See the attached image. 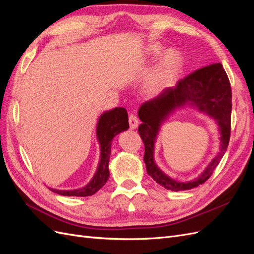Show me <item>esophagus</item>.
Instances as JSON below:
<instances>
[{
    "mask_svg": "<svg viewBox=\"0 0 254 254\" xmlns=\"http://www.w3.org/2000/svg\"><path fill=\"white\" fill-rule=\"evenodd\" d=\"M129 126H130V129L132 130L136 129L137 126H139V120H137V118L133 114L129 115Z\"/></svg>",
    "mask_w": 254,
    "mask_h": 254,
    "instance_id": "1",
    "label": "esophagus"
}]
</instances>
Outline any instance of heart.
<instances>
[{
	"label": "heart",
	"mask_w": 254,
	"mask_h": 254,
	"mask_svg": "<svg viewBox=\"0 0 254 254\" xmlns=\"http://www.w3.org/2000/svg\"><path fill=\"white\" fill-rule=\"evenodd\" d=\"M162 52V48L158 44L149 45L146 50L147 55L155 58ZM182 65V57L178 52L174 50L167 51L159 59L142 84V93L148 98H155L161 95L170 86L180 72Z\"/></svg>",
	"instance_id": "b5f03b06"
}]
</instances>
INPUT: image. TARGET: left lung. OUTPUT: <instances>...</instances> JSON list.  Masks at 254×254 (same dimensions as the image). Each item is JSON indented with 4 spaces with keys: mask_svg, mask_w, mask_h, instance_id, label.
<instances>
[{
    "mask_svg": "<svg viewBox=\"0 0 254 254\" xmlns=\"http://www.w3.org/2000/svg\"><path fill=\"white\" fill-rule=\"evenodd\" d=\"M190 105L217 121L221 133V149L206 170L194 181L180 183L164 174L154 162L153 151L160 125L176 109ZM232 91L226 71L221 64L203 66L177 82L174 88H166L162 94L144 103L139 109L142 124L139 133L145 145L144 162L147 174L160 186L174 191L187 190L204 183L224 157L231 132Z\"/></svg>",
    "mask_w": 254,
    "mask_h": 254,
    "instance_id": "1",
    "label": "left lung"
}]
</instances>
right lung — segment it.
I'll return each mask as SVG.
<instances>
[{
	"label": "right lung",
	"mask_w": 254,
	"mask_h": 254,
	"mask_svg": "<svg viewBox=\"0 0 254 254\" xmlns=\"http://www.w3.org/2000/svg\"><path fill=\"white\" fill-rule=\"evenodd\" d=\"M129 128L128 114L124 108H114L104 112L98 119L96 126V136L101 145V159H99L96 173L86 187L77 190H56L50 189L54 193L63 196L86 197L95 194L109 179V158L111 153V142L113 137Z\"/></svg>",
	"instance_id": "1"
}]
</instances>
